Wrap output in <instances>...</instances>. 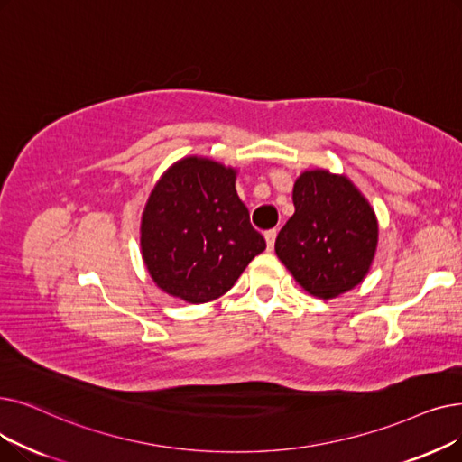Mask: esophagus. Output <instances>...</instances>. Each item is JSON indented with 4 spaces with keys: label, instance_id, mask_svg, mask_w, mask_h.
<instances>
[{
    "label": "esophagus",
    "instance_id": "34e87169",
    "mask_svg": "<svg viewBox=\"0 0 462 462\" xmlns=\"http://www.w3.org/2000/svg\"><path fill=\"white\" fill-rule=\"evenodd\" d=\"M275 236H277V232H275V230H268V232L264 234V239H266V247H268V251H272V249H273V244H275Z\"/></svg>",
    "mask_w": 462,
    "mask_h": 462
}]
</instances>
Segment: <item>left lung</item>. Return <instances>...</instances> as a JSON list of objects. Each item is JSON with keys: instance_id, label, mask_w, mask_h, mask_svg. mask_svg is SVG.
Returning a JSON list of instances; mask_svg holds the SVG:
<instances>
[{"instance_id": "obj_1", "label": "left lung", "mask_w": 462, "mask_h": 462, "mask_svg": "<svg viewBox=\"0 0 462 462\" xmlns=\"http://www.w3.org/2000/svg\"><path fill=\"white\" fill-rule=\"evenodd\" d=\"M294 215L275 239V253L296 283L332 300L363 283L377 251L374 208L351 179L306 170L292 187Z\"/></svg>"}]
</instances>
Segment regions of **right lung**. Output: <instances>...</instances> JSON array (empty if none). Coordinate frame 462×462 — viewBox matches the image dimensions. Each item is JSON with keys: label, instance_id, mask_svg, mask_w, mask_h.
<instances>
[{"label": "right lung", "instance_id": "1", "mask_svg": "<svg viewBox=\"0 0 462 462\" xmlns=\"http://www.w3.org/2000/svg\"><path fill=\"white\" fill-rule=\"evenodd\" d=\"M236 175L232 166L192 154L173 162L151 190L139 245L151 279L166 294L211 302L266 249L236 192Z\"/></svg>", "mask_w": 462, "mask_h": 462}]
</instances>
